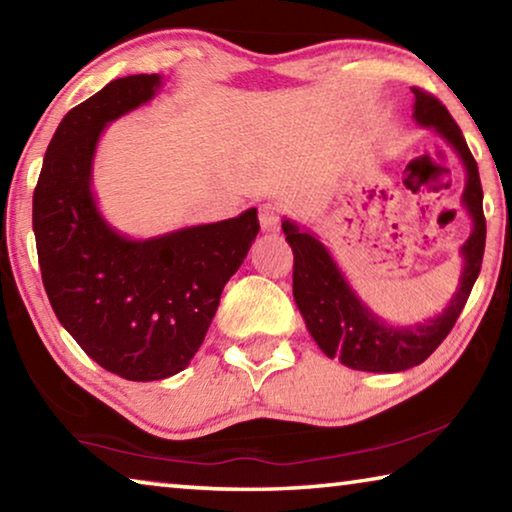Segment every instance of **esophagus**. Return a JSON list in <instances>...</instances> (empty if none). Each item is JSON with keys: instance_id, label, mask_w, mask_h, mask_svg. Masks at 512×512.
<instances>
[{"instance_id": "34e87169", "label": "esophagus", "mask_w": 512, "mask_h": 512, "mask_svg": "<svg viewBox=\"0 0 512 512\" xmlns=\"http://www.w3.org/2000/svg\"><path fill=\"white\" fill-rule=\"evenodd\" d=\"M259 223H262V230L275 232L282 223V210L275 203H264L259 207Z\"/></svg>"}]
</instances>
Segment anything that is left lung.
<instances>
[{"label": "left lung", "mask_w": 512, "mask_h": 512, "mask_svg": "<svg viewBox=\"0 0 512 512\" xmlns=\"http://www.w3.org/2000/svg\"><path fill=\"white\" fill-rule=\"evenodd\" d=\"M415 94L413 117L420 126L436 128L463 160L467 183L463 205L472 216V235L461 248L465 259L461 282L454 298L436 318L409 327H395L377 318L357 298L329 250L296 223L284 219L282 230L293 250V298L305 318L309 334L329 359H341L343 366L363 372H400L429 357L452 332L461 316L476 277L481 271L485 248L483 189L474 155L467 149L461 128L449 110L433 94L411 88Z\"/></svg>", "instance_id": "1"}]
</instances>
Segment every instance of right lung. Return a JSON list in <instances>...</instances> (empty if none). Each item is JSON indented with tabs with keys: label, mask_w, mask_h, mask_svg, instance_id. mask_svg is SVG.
Returning <instances> with one entry per match:
<instances>
[{
	"label": "right lung",
	"mask_w": 512,
	"mask_h": 512,
	"mask_svg": "<svg viewBox=\"0 0 512 512\" xmlns=\"http://www.w3.org/2000/svg\"><path fill=\"white\" fill-rule=\"evenodd\" d=\"M160 81V74L124 76L69 110L33 192L38 262L54 314L90 359L131 381L167 379L189 366L225 282L259 232L250 207L235 219L135 241L97 210L90 185L103 128L151 101Z\"/></svg>",
	"instance_id": "add662e5"
}]
</instances>
